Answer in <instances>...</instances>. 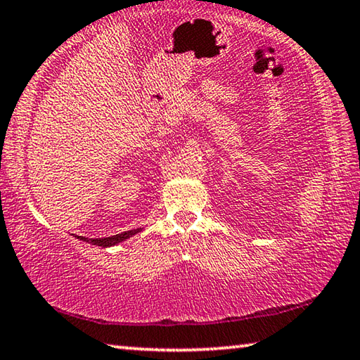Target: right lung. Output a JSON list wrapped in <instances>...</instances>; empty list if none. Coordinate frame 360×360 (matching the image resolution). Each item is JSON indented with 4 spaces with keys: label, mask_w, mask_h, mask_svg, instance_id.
I'll list each match as a JSON object with an SVG mask.
<instances>
[{
    "label": "right lung",
    "mask_w": 360,
    "mask_h": 360,
    "mask_svg": "<svg viewBox=\"0 0 360 360\" xmlns=\"http://www.w3.org/2000/svg\"><path fill=\"white\" fill-rule=\"evenodd\" d=\"M141 230L143 229H133V230H129V231H122V233L112 235V236H105V238H87V236H77V235H75V236L77 240L90 243V245H96V246H101V248H111V246L119 245V243H122V241L129 240L130 236L139 233Z\"/></svg>",
    "instance_id": "1"
}]
</instances>
